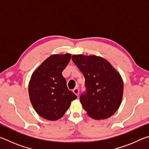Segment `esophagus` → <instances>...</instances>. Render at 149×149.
I'll use <instances>...</instances> for the list:
<instances>
[{
	"instance_id": "obj_1",
	"label": "esophagus",
	"mask_w": 149,
	"mask_h": 149,
	"mask_svg": "<svg viewBox=\"0 0 149 149\" xmlns=\"http://www.w3.org/2000/svg\"><path fill=\"white\" fill-rule=\"evenodd\" d=\"M73 92H74V94L76 95L77 96H79V89H78V88H75V89L73 90Z\"/></svg>"
}]
</instances>
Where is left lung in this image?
I'll return each instance as SVG.
<instances>
[{
    "mask_svg": "<svg viewBox=\"0 0 149 149\" xmlns=\"http://www.w3.org/2000/svg\"><path fill=\"white\" fill-rule=\"evenodd\" d=\"M72 61L85 77L86 91L80 97L82 107L95 120H104L116 112L122 102V77L107 60L95 55H73Z\"/></svg>",
    "mask_w": 149,
    "mask_h": 149,
    "instance_id": "obj_1",
    "label": "left lung"
}]
</instances>
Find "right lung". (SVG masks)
I'll list each match as a JSON object with an SVG mask.
<instances>
[{
    "mask_svg": "<svg viewBox=\"0 0 149 149\" xmlns=\"http://www.w3.org/2000/svg\"><path fill=\"white\" fill-rule=\"evenodd\" d=\"M71 57L70 54L52 55L31 75L29 99L35 110L45 119L53 121L61 118L77 98L68 89L62 74Z\"/></svg>",
    "mask_w": 149,
    "mask_h": 149,
    "instance_id": "add662e5",
    "label": "right lung"
}]
</instances>
